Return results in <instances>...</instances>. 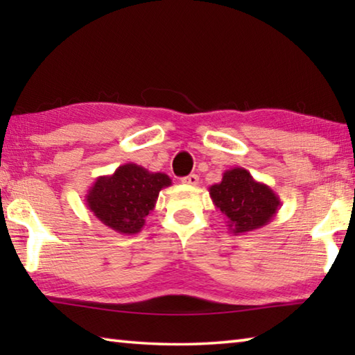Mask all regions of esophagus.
Returning <instances> with one entry per match:
<instances>
[{"label":"esophagus","instance_id":"esophagus-1","mask_svg":"<svg viewBox=\"0 0 355 355\" xmlns=\"http://www.w3.org/2000/svg\"><path fill=\"white\" fill-rule=\"evenodd\" d=\"M182 183L188 184V186H196L197 183H199V175H196V173H191V175L182 178Z\"/></svg>","mask_w":355,"mask_h":355}]
</instances>
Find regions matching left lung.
Wrapping results in <instances>:
<instances>
[{"mask_svg":"<svg viewBox=\"0 0 355 355\" xmlns=\"http://www.w3.org/2000/svg\"><path fill=\"white\" fill-rule=\"evenodd\" d=\"M208 191L214 207L228 219V230L235 235L268 225L280 208L279 196L244 167L225 171L220 182Z\"/></svg>","mask_w":355,"mask_h":355,"instance_id":"left-lung-1","label":"left lung"}]
</instances>
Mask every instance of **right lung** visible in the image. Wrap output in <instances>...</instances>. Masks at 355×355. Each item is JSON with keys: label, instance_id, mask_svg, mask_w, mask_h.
Listing matches in <instances>:
<instances>
[{"label": "right lung", "instance_id": "right-lung-1", "mask_svg": "<svg viewBox=\"0 0 355 355\" xmlns=\"http://www.w3.org/2000/svg\"><path fill=\"white\" fill-rule=\"evenodd\" d=\"M172 184L169 175L135 163L119 166L111 175L95 180L86 205L95 218L120 235H136L153 211L159 191Z\"/></svg>", "mask_w": 355, "mask_h": 355}]
</instances>
